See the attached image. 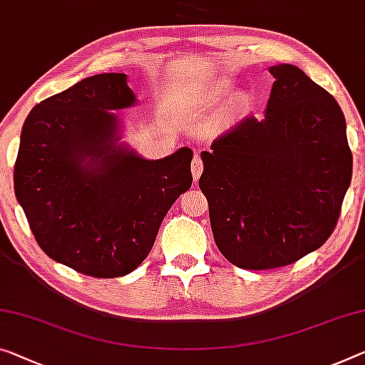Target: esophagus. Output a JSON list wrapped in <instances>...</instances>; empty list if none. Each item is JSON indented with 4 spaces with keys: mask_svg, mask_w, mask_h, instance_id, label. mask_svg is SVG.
Here are the masks:
<instances>
[{
    "mask_svg": "<svg viewBox=\"0 0 365 365\" xmlns=\"http://www.w3.org/2000/svg\"><path fill=\"white\" fill-rule=\"evenodd\" d=\"M202 170H204V165H202L200 156L195 155V156H194V160H192V163H190V171H192V178H194V181H197L199 176L202 175Z\"/></svg>",
    "mask_w": 365,
    "mask_h": 365,
    "instance_id": "34e87169",
    "label": "esophagus"
}]
</instances>
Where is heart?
Instances as JSON below:
<instances>
[{"instance_id":"b5f03b06","label":"heart","mask_w":365,"mask_h":365,"mask_svg":"<svg viewBox=\"0 0 365 365\" xmlns=\"http://www.w3.org/2000/svg\"><path fill=\"white\" fill-rule=\"evenodd\" d=\"M232 89L233 80L228 76L204 78V80L195 83L176 81L170 86L168 101L173 108L200 114V112L209 110L217 103H220ZM251 106H253V94L246 91L235 94L228 103L223 104L212 115L207 130L212 135H220V133L228 132L230 128L238 124V120L251 109Z\"/></svg>"}]
</instances>
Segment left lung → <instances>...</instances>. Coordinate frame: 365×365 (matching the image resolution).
I'll use <instances>...</instances> for the list:
<instances>
[{
  "label": "left lung",
  "instance_id": "obj_1",
  "mask_svg": "<svg viewBox=\"0 0 365 365\" xmlns=\"http://www.w3.org/2000/svg\"><path fill=\"white\" fill-rule=\"evenodd\" d=\"M276 78L264 119L246 117L202 151L199 187L220 253L241 269L292 264L333 233L352 155L336 99L294 65Z\"/></svg>",
  "mask_w": 365,
  "mask_h": 365
}]
</instances>
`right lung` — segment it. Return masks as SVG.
<instances>
[{"label":"right lung","instance_id":"add662e5","mask_svg":"<svg viewBox=\"0 0 365 365\" xmlns=\"http://www.w3.org/2000/svg\"><path fill=\"white\" fill-rule=\"evenodd\" d=\"M135 104L125 73H103L42 101L22 125L16 199L43 253L86 276L137 269L192 186L190 148L147 160L120 142L115 110Z\"/></svg>","mask_w":365,"mask_h":365}]
</instances>
